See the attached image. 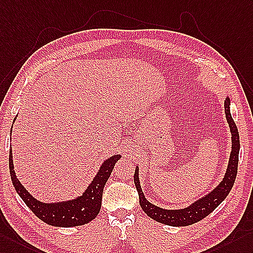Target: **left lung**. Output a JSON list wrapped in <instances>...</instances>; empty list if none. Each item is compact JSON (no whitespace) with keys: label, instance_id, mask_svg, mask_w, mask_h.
<instances>
[{"label":"left lung","instance_id":"obj_1","mask_svg":"<svg viewBox=\"0 0 253 253\" xmlns=\"http://www.w3.org/2000/svg\"><path fill=\"white\" fill-rule=\"evenodd\" d=\"M231 100L230 96H225L224 101V112L225 118L232 134V150L230 153L229 163L225 170L224 177L220 183L211 192L207 193L203 198L196 200L188 207L181 209H165L157 205H153L145 198V194L141 190L139 181V169L138 166L135 168L134 182L139 195V205L141 209L147 213L148 217L170 226H187L193 223L199 222L204 219L209 213H211L221 203H222L227 195H229L233 184L235 182V178L237 175V166H238V155H239V134L237 126L234 122L231 115Z\"/></svg>","mask_w":253,"mask_h":253}]
</instances>
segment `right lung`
<instances>
[{
    "instance_id": "obj_1",
    "label": "right lung",
    "mask_w": 253,
    "mask_h": 253,
    "mask_svg": "<svg viewBox=\"0 0 253 253\" xmlns=\"http://www.w3.org/2000/svg\"><path fill=\"white\" fill-rule=\"evenodd\" d=\"M11 132H13V127L10 128V136ZM120 158L121 155H114L104 160L96 175L83 194L67 201L45 203L36 200L32 194H30L16 176L11 148L9 150V173L17 193L39 219L52 226H78L90 222L100 212L104 187L112 174L115 164Z\"/></svg>"
}]
</instances>
